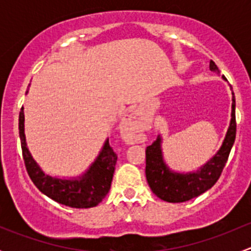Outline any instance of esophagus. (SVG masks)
<instances>
[{"instance_id": "obj_1", "label": "esophagus", "mask_w": 251, "mask_h": 251, "mask_svg": "<svg viewBox=\"0 0 251 251\" xmlns=\"http://www.w3.org/2000/svg\"><path fill=\"white\" fill-rule=\"evenodd\" d=\"M121 130H123V132L127 136L133 135V133L136 132V130H137V121H136L135 114L126 115L123 124H121Z\"/></svg>"}]
</instances>
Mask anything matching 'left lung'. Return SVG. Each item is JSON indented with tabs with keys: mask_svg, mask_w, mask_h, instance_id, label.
<instances>
[{
	"mask_svg": "<svg viewBox=\"0 0 251 251\" xmlns=\"http://www.w3.org/2000/svg\"><path fill=\"white\" fill-rule=\"evenodd\" d=\"M210 70L220 74L217 65L210 60ZM225 80H227L224 76ZM232 88V86H231ZM231 123L220 151L199 170L194 173H174L166 166L161 151V137L158 136L146 149V177L151 192L169 203H183L201 196L211 188L221 176L235 140V98L232 91Z\"/></svg>",
	"mask_w": 251,
	"mask_h": 251,
	"instance_id": "8db88e82",
	"label": "left lung"
}]
</instances>
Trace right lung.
<instances>
[{
  "label": "right lung",
  "mask_w": 251,
  "mask_h": 251,
  "mask_svg": "<svg viewBox=\"0 0 251 251\" xmlns=\"http://www.w3.org/2000/svg\"><path fill=\"white\" fill-rule=\"evenodd\" d=\"M24 108L19 113V137L23 159L30 178L40 192L65 206L87 209L97 206L109 192L118 156L105 141L100 155L87 171L75 179H63L45 174L32 159L24 133Z\"/></svg>",
  "instance_id": "1"
}]
</instances>
